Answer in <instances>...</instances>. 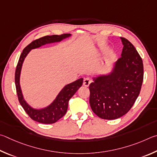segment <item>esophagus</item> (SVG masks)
<instances>
[{
	"instance_id": "34e87169",
	"label": "esophagus",
	"mask_w": 157,
	"mask_h": 157,
	"mask_svg": "<svg viewBox=\"0 0 157 157\" xmlns=\"http://www.w3.org/2000/svg\"><path fill=\"white\" fill-rule=\"evenodd\" d=\"M91 82H92L91 79L88 78V77H87V78H84L83 80V86L86 87H88L90 86V84L91 83Z\"/></svg>"
}]
</instances>
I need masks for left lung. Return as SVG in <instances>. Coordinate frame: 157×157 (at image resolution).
Segmentation results:
<instances>
[{
	"instance_id": "obj_1",
	"label": "left lung",
	"mask_w": 157,
	"mask_h": 157,
	"mask_svg": "<svg viewBox=\"0 0 157 157\" xmlns=\"http://www.w3.org/2000/svg\"><path fill=\"white\" fill-rule=\"evenodd\" d=\"M121 56L106 75L93 78L89 86L90 104L93 112L103 119L121 117L133 106L144 81L141 57L130 41L121 38Z\"/></svg>"
}]
</instances>
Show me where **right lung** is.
I'll list each match as a JSON object with an SVG mask.
<instances>
[{"instance_id":"add662e5","label":"right lung","mask_w":157,"mask_h":157,"mask_svg":"<svg viewBox=\"0 0 157 157\" xmlns=\"http://www.w3.org/2000/svg\"><path fill=\"white\" fill-rule=\"evenodd\" d=\"M70 34H63L61 35L45 36L38 38L32 41L26 48H25L19 58L15 72L16 92L21 106L23 107L26 113L29 115V117L35 121L45 123V124H52L56 123L60 118L64 116L67 110L69 101L77 92V90L82 86L83 78H81L72 83L66 85L59 93L53 102L46 108L42 109L33 108L24 99L20 86L21 71L24 60L32 49L40 48L46 44L60 42L66 38L70 37Z\"/></svg>"}]
</instances>
